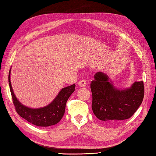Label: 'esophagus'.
Segmentation results:
<instances>
[{
	"label": "esophagus",
	"mask_w": 156,
	"mask_h": 156,
	"mask_svg": "<svg viewBox=\"0 0 156 156\" xmlns=\"http://www.w3.org/2000/svg\"><path fill=\"white\" fill-rule=\"evenodd\" d=\"M87 81L84 80H80L78 82L79 87H85L86 86H87Z\"/></svg>",
	"instance_id": "esophagus-1"
}]
</instances>
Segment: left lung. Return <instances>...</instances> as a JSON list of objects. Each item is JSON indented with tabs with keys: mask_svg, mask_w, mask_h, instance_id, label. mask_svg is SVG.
Instances as JSON below:
<instances>
[{
	"mask_svg": "<svg viewBox=\"0 0 156 156\" xmlns=\"http://www.w3.org/2000/svg\"><path fill=\"white\" fill-rule=\"evenodd\" d=\"M92 109L101 121L116 122L133 115L141 105L144 97L143 81L135 82L129 88L115 87L108 76L102 72L94 74L90 84Z\"/></svg>",
	"mask_w": 156,
	"mask_h": 156,
	"instance_id": "1",
	"label": "left lung"
}]
</instances>
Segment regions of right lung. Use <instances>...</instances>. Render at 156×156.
<instances>
[{"label":"right lung","mask_w":156,"mask_h":156,"mask_svg":"<svg viewBox=\"0 0 156 156\" xmlns=\"http://www.w3.org/2000/svg\"><path fill=\"white\" fill-rule=\"evenodd\" d=\"M11 70L9 74V84L16 111L28 122L39 127H49L60 121L64 115L66 104L75 90V84L63 88L51 103L41 108H30L23 105L16 97L11 82Z\"/></svg>","instance_id":"right-lung-1"}]
</instances>
